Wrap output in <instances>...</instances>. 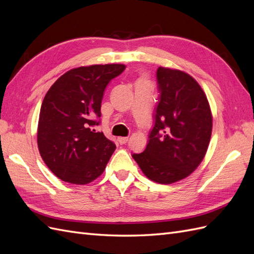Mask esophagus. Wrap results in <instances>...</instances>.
Segmentation results:
<instances>
[{
	"mask_svg": "<svg viewBox=\"0 0 254 254\" xmlns=\"http://www.w3.org/2000/svg\"><path fill=\"white\" fill-rule=\"evenodd\" d=\"M119 142H120L121 145H124L128 142V137L127 136H121V137H119Z\"/></svg>",
	"mask_w": 254,
	"mask_h": 254,
	"instance_id": "34e87169",
	"label": "esophagus"
}]
</instances>
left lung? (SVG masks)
Returning a JSON list of instances; mask_svg holds the SVG:
<instances>
[{
  "label": "left lung",
  "instance_id": "obj_1",
  "mask_svg": "<svg viewBox=\"0 0 254 254\" xmlns=\"http://www.w3.org/2000/svg\"><path fill=\"white\" fill-rule=\"evenodd\" d=\"M158 105L147 146L132 153L148 179L170 184L186 178L201 163L212 133L209 102L198 82L179 70H157Z\"/></svg>",
  "mask_w": 254,
  "mask_h": 254
}]
</instances>
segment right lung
Segmentation results:
<instances>
[{"label": "right lung", "mask_w": 254, "mask_h": 254, "mask_svg": "<svg viewBox=\"0 0 254 254\" xmlns=\"http://www.w3.org/2000/svg\"><path fill=\"white\" fill-rule=\"evenodd\" d=\"M124 64L73 68L45 94L38 123V147L44 163L63 181L87 184L105 171L115 144L103 132L101 106L106 87Z\"/></svg>", "instance_id": "add662e5"}]
</instances>
